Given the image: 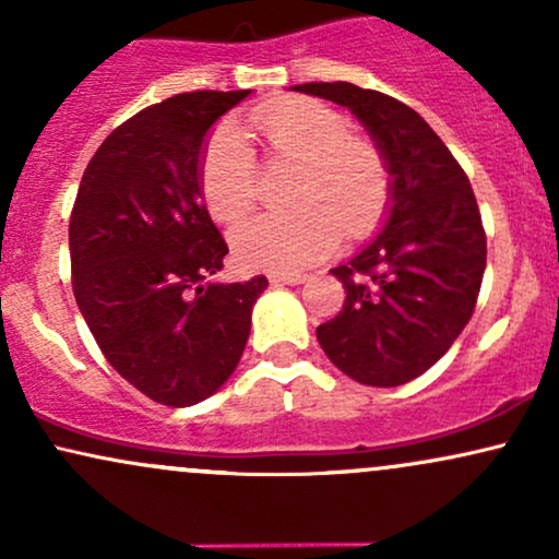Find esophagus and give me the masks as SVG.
Masks as SVG:
<instances>
[{
	"mask_svg": "<svg viewBox=\"0 0 559 559\" xmlns=\"http://www.w3.org/2000/svg\"><path fill=\"white\" fill-rule=\"evenodd\" d=\"M305 281H307V275H301V273H273L271 275L273 286H299V284H305Z\"/></svg>",
	"mask_w": 559,
	"mask_h": 559,
	"instance_id": "obj_1",
	"label": "esophagus"
}]
</instances>
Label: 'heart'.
Wrapping results in <instances>:
<instances>
[{"instance_id":"b5f03b06","label":"heart","mask_w":559,"mask_h":559,"mask_svg":"<svg viewBox=\"0 0 559 559\" xmlns=\"http://www.w3.org/2000/svg\"><path fill=\"white\" fill-rule=\"evenodd\" d=\"M267 155L297 163L294 213L249 217L230 230L236 260L252 271L292 273L325 260L346 234L360 239L389 204V170L368 141L352 136L342 112L312 99H278L249 115ZM199 186L217 221H241L260 199V170L247 139L223 123L204 144Z\"/></svg>"}]
</instances>
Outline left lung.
Wrapping results in <instances>:
<instances>
[{"label":"left lung","mask_w":559,"mask_h":559,"mask_svg":"<svg viewBox=\"0 0 559 559\" xmlns=\"http://www.w3.org/2000/svg\"><path fill=\"white\" fill-rule=\"evenodd\" d=\"M292 92L346 107L386 163L383 226L331 271L346 299L316 333L344 376L365 386H402L447 355L476 307L486 234L471 181L433 128L394 96L346 81Z\"/></svg>","instance_id":"left-lung-1"}]
</instances>
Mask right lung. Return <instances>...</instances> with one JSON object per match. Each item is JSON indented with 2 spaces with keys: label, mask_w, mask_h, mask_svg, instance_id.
Returning <instances> with one entry per match:
<instances>
[{
  "label": "right lung",
  "mask_w": 559,
  "mask_h": 559,
  "mask_svg": "<svg viewBox=\"0 0 559 559\" xmlns=\"http://www.w3.org/2000/svg\"><path fill=\"white\" fill-rule=\"evenodd\" d=\"M241 92L176 94L102 141L70 215L79 310L102 355L168 407L213 396L239 365L265 275L221 284L228 254L204 204L207 133Z\"/></svg>",
  "instance_id": "1"
}]
</instances>
